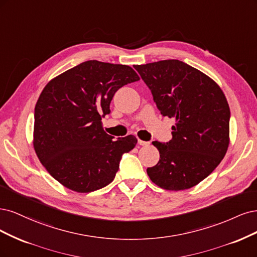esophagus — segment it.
Segmentation results:
<instances>
[{
	"label": "esophagus",
	"mask_w": 257,
	"mask_h": 257,
	"mask_svg": "<svg viewBox=\"0 0 257 257\" xmlns=\"http://www.w3.org/2000/svg\"><path fill=\"white\" fill-rule=\"evenodd\" d=\"M138 144L139 145H142V146H147V145H150V142H145V141H142V140H138Z\"/></svg>",
	"instance_id": "obj_1"
}]
</instances>
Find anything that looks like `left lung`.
<instances>
[{
    "instance_id": "8db88e82",
    "label": "left lung",
    "mask_w": 257,
    "mask_h": 257,
    "mask_svg": "<svg viewBox=\"0 0 257 257\" xmlns=\"http://www.w3.org/2000/svg\"><path fill=\"white\" fill-rule=\"evenodd\" d=\"M163 116L175 119L172 140L158 141L159 162L147 174L158 187L179 191L200 184L216 169L229 144L230 111L220 86L184 62L135 65Z\"/></svg>"
}]
</instances>
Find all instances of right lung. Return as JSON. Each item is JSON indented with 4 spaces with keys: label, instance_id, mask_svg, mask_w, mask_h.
<instances>
[{
    "label": "right lung",
    "instance_id": "obj_1",
    "mask_svg": "<svg viewBox=\"0 0 257 257\" xmlns=\"http://www.w3.org/2000/svg\"><path fill=\"white\" fill-rule=\"evenodd\" d=\"M127 65L87 61L45 86L35 105L33 145L50 175L72 191L88 193L112 183L122 154L134 150V136L105 134L101 118L109 114L117 90L139 81Z\"/></svg>",
    "mask_w": 257,
    "mask_h": 257
}]
</instances>
